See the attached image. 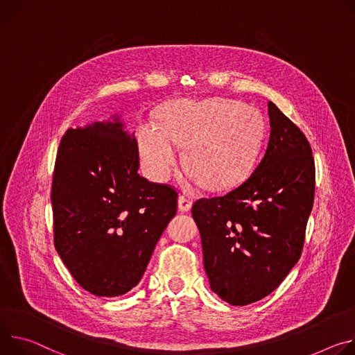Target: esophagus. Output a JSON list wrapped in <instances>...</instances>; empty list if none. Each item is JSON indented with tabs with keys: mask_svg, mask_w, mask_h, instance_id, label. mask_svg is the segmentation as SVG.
<instances>
[{
	"mask_svg": "<svg viewBox=\"0 0 355 355\" xmlns=\"http://www.w3.org/2000/svg\"><path fill=\"white\" fill-rule=\"evenodd\" d=\"M178 209L180 213H187L191 210V200L184 198V196H180L178 200Z\"/></svg>",
	"mask_w": 355,
	"mask_h": 355,
	"instance_id": "esophagus-1",
	"label": "esophagus"
}]
</instances>
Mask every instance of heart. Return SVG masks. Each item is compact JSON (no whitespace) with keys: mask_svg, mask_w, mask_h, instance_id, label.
<instances>
[{"mask_svg":"<svg viewBox=\"0 0 355 355\" xmlns=\"http://www.w3.org/2000/svg\"><path fill=\"white\" fill-rule=\"evenodd\" d=\"M265 135L262 114L240 101L209 98L183 101L164 115L162 127L144 121L137 130L141 159L156 180L173 173L179 152L187 146L186 165L207 187L239 184L254 169Z\"/></svg>","mask_w":355,"mask_h":355,"instance_id":"heart-1","label":"heart"}]
</instances>
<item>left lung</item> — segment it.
<instances>
[{"label":"left lung","mask_w":355,"mask_h":355,"mask_svg":"<svg viewBox=\"0 0 355 355\" xmlns=\"http://www.w3.org/2000/svg\"><path fill=\"white\" fill-rule=\"evenodd\" d=\"M266 150L247 180L191 207L211 291L232 306L277 289L300 258L314 200V159L304 134L272 101Z\"/></svg>","instance_id":"obj_1"}]
</instances>
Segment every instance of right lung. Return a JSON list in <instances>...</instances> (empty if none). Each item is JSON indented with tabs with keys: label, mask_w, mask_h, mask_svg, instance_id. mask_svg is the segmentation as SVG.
<instances>
[{
	"label": "right lung",
	"mask_w": 355,
	"mask_h": 355,
	"mask_svg": "<svg viewBox=\"0 0 355 355\" xmlns=\"http://www.w3.org/2000/svg\"><path fill=\"white\" fill-rule=\"evenodd\" d=\"M138 144L121 115L69 130L59 145L55 248L83 289L114 297L137 286L178 210V193L139 176Z\"/></svg>",
	"instance_id": "add662e5"
}]
</instances>
